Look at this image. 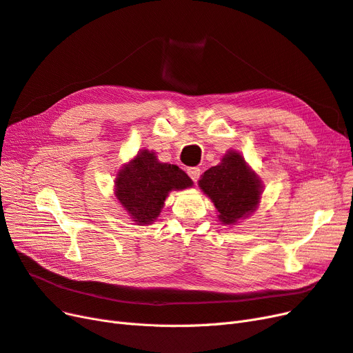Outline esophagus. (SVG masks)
<instances>
[{"mask_svg":"<svg viewBox=\"0 0 353 353\" xmlns=\"http://www.w3.org/2000/svg\"><path fill=\"white\" fill-rule=\"evenodd\" d=\"M201 173H202V172H201L199 167H190V168H188V174L190 176V179H192L193 181H195V183L199 180Z\"/></svg>","mask_w":353,"mask_h":353,"instance_id":"1","label":"esophagus"}]
</instances>
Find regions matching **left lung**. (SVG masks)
<instances>
[{
  "label": "left lung",
  "instance_id": "left-lung-1",
  "mask_svg": "<svg viewBox=\"0 0 353 353\" xmlns=\"http://www.w3.org/2000/svg\"><path fill=\"white\" fill-rule=\"evenodd\" d=\"M259 183V179L249 170L243 157L232 151L224 155L221 164L203 173L199 188L219 210V219L224 224H234L256 208L261 195Z\"/></svg>",
  "mask_w": 353,
  "mask_h": 353
}]
</instances>
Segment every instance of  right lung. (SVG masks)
<instances>
[{
  "instance_id": "add662e5",
  "label": "right lung",
  "mask_w": 353,
  "mask_h": 353,
  "mask_svg": "<svg viewBox=\"0 0 353 353\" xmlns=\"http://www.w3.org/2000/svg\"><path fill=\"white\" fill-rule=\"evenodd\" d=\"M189 186L192 180L183 170L157 161L152 152L143 150L119 172L116 196L132 219L142 225L160 215L170 190Z\"/></svg>"
}]
</instances>
